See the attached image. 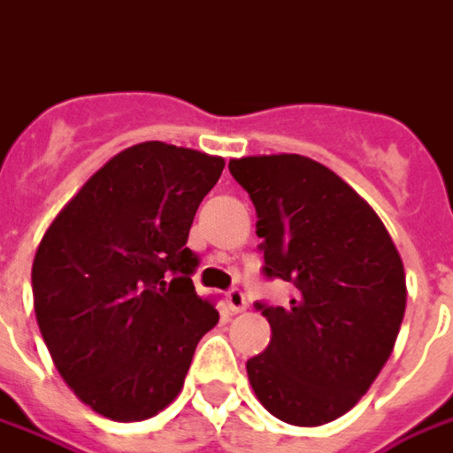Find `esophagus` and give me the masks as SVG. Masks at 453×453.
Returning <instances> with one entry per match:
<instances>
[{
  "label": "esophagus",
  "mask_w": 453,
  "mask_h": 453,
  "mask_svg": "<svg viewBox=\"0 0 453 453\" xmlns=\"http://www.w3.org/2000/svg\"><path fill=\"white\" fill-rule=\"evenodd\" d=\"M226 303L232 308V313H242L246 308V296L242 288H229L226 291Z\"/></svg>",
  "instance_id": "34e87169"
}]
</instances>
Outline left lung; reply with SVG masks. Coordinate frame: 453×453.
Segmentation results:
<instances>
[{
  "label": "left lung",
  "instance_id": "obj_1",
  "mask_svg": "<svg viewBox=\"0 0 453 453\" xmlns=\"http://www.w3.org/2000/svg\"><path fill=\"white\" fill-rule=\"evenodd\" d=\"M257 207L264 276L291 303H257L271 342L246 363L280 422L318 426L357 404L388 363L407 305L404 266L385 224L326 165L303 155L229 162Z\"/></svg>",
  "mask_w": 453,
  "mask_h": 453
}]
</instances>
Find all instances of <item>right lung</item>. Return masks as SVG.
I'll return each mask as SVG.
<instances>
[{"label": "right lung", "mask_w": 453, "mask_h": 453, "mask_svg": "<svg viewBox=\"0 0 453 453\" xmlns=\"http://www.w3.org/2000/svg\"><path fill=\"white\" fill-rule=\"evenodd\" d=\"M221 157L140 142L118 152L46 229L31 266L34 311L56 370L76 397L115 422L173 402L199 338L217 326L196 296L187 246Z\"/></svg>", "instance_id": "right-lung-1"}]
</instances>
